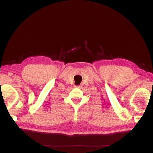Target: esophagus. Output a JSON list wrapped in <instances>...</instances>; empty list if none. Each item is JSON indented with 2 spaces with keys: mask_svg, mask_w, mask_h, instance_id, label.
Segmentation results:
<instances>
[{
  "mask_svg": "<svg viewBox=\"0 0 153 153\" xmlns=\"http://www.w3.org/2000/svg\"><path fill=\"white\" fill-rule=\"evenodd\" d=\"M75 87H77V88H80V87H81L80 85H75Z\"/></svg>",
  "mask_w": 153,
  "mask_h": 153,
  "instance_id": "esophagus-1",
  "label": "esophagus"
}]
</instances>
